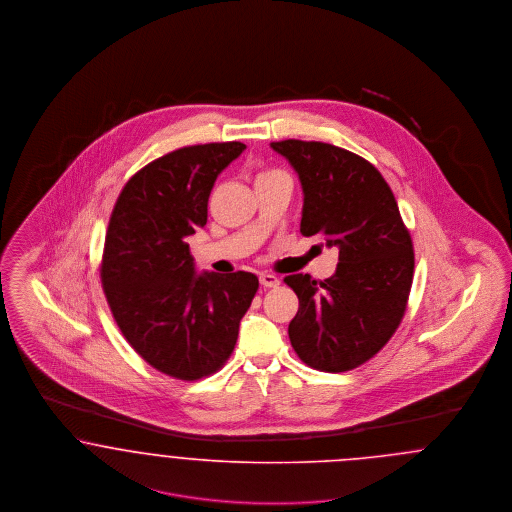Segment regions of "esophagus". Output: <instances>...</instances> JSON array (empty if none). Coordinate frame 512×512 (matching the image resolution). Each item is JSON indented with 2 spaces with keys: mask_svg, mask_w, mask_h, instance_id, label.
I'll return each instance as SVG.
<instances>
[{
  "mask_svg": "<svg viewBox=\"0 0 512 512\" xmlns=\"http://www.w3.org/2000/svg\"><path fill=\"white\" fill-rule=\"evenodd\" d=\"M260 283H262L264 289H273V287L279 285V279L275 275H271V273H262L260 275Z\"/></svg>",
  "mask_w": 512,
  "mask_h": 512,
  "instance_id": "1",
  "label": "esophagus"
}]
</instances>
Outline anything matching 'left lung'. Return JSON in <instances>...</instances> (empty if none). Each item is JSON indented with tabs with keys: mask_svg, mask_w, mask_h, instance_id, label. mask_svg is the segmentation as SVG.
Listing matches in <instances>:
<instances>
[{
	"mask_svg": "<svg viewBox=\"0 0 512 512\" xmlns=\"http://www.w3.org/2000/svg\"><path fill=\"white\" fill-rule=\"evenodd\" d=\"M271 147L302 181L300 233L338 248L333 277H285L300 302L290 344L312 369L352 371L400 327L415 269L411 233L390 185L363 156L321 141L285 139Z\"/></svg>",
	"mask_w": 512,
	"mask_h": 512,
	"instance_id": "8db88e82",
	"label": "left lung"
}]
</instances>
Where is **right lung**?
<instances>
[{
  "label": "right lung",
  "instance_id": "right-lung-1",
  "mask_svg": "<svg viewBox=\"0 0 512 512\" xmlns=\"http://www.w3.org/2000/svg\"><path fill=\"white\" fill-rule=\"evenodd\" d=\"M245 149L239 141L181 147L135 172L114 202L103 292L128 344L168 377L189 382L220 371L258 290L248 271L195 275L187 245L206 225L218 174Z\"/></svg>",
  "mask_w": 512,
  "mask_h": 512
}]
</instances>
